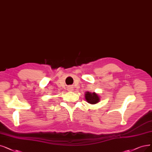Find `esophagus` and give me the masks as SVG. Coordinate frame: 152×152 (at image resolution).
Segmentation results:
<instances>
[{"label": "esophagus", "instance_id": "esophagus-1", "mask_svg": "<svg viewBox=\"0 0 152 152\" xmlns=\"http://www.w3.org/2000/svg\"><path fill=\"white\" fill-rule=\"evenodd\" d=\"M68 90H69V91H72V90H73V88H72V87H69V88H68Z\"/></svg>", "mask_w": 152, "mask_h": 152}]
</instances>
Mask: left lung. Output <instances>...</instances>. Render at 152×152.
I'll list each match as a JSON object with an SVG mask.
<instances>
[{
    "label": "left lung",
    "mask_w": 152,
    "mask_h": 152,
    "mask_svg": "<svg viewBox=\"0 0 152 152\" xmlns=\"http://www.w3.org/2000/svg\"><path fill=\"white\" fill-rule=\"evenodd\" d=\"M85 98H86L87 102L91 104H96L100 100L98 95L96 94L95 93L91 94L90 92H87L86 94V95H85Z\"/></svg>",
    "instance_id": "left-lung-1"
}]
</instances>
